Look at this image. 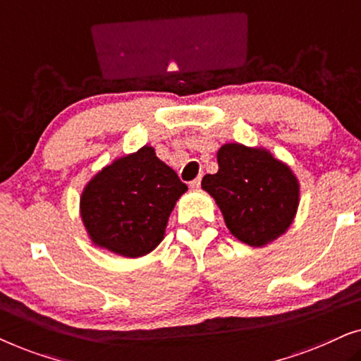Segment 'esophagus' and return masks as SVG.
<instances>
[{"label": "esophagus", "mask_w": 361, "mask_h": 361, "mask_svg": "<svg viewBox=\"0 0 361 361\" xmlns=\"http://www.w3.org/2000/svg\"><path fill=\"white\" fill-rule=\"evenodd\" d=\"M200 182H202V176L197 177V179H194L190 182V187H194V189H197V187H200Z\"/></svg>", "instance_id": "obj_1"}]
</instances>
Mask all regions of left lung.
<instances>
[{"mask_svg": "<svg viewBox=\"0 0 361 361\" xmlns=\"http://www.w3.org/2000/svg\"><path fill=\"white\" fill-rule=\"evenodd\" d=\"M219 172L202 179L226 228L255 248L284 235L299 205V180L288 164L263 147L228 142L216 152Z\"/></svg>", "mask_w": 361, "mask_h": 361, "instance_id": "8db88e82", "label": "left lung"}]
</instances>
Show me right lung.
I'll return each instance as SVG.
<instances>
[{"label":"right lung","mask_w":361,"mask_h":361,"mask_svg":"<svg viewBox=\"0 0 361 361\" xmlns=\"http://www.w3.org/2000/svg\"><path fill=\"white\" fill-rule=\"evenodd\" d=\"M185 190L154 147L142 146L92 177L82 192L80 216L93 245L140 258L164 238L171 212Z\"/></svg>","instance_id":"right-lung-1"}]
</instances>
